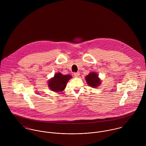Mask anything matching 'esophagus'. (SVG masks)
<instances>
[{
    "label": "esophagus",
    "mask_w": 146,
    "mask_h": 146,
    "mask_svg": "<svg viewBox=\"0 0 146 146\" xmlns=\"http://www.w3.org/2000/svg\"><path fill=\"white\" fill-rule=\"evenodd\" d=\"M74 76L75 77H76V78H77V77H78V76H79V75H80V73L79 72H75V73H74Z\"/></svg>",
    "instance_id": "34e87169"
}]
</instances>
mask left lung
<instances>
[{"instance_id":"obj_1","label":"left lung","mask_w":146,"mask_h":146,"mask_svg":"<svg viewBox=\"0 0 146 146\" xmlns=\"http://www.w3.org/2000/svg\"><path fill=\"white\" fill-rule=\"evenodd\" d=\"M85 80L89 86L92 88H97L101 84V81L98 78V75L94 72L89 73L85 76Z\"/></svg>"}]
</instances>
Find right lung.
Masks as SVG:
<instances>
[{
    "instance_id": "1",
    "label": "right lung",
    "mask_w": 146,
    "mask_h": 146,
    "mask_svg": "<svg viewBox=\"0 0 146 146\" xmlns=\"http://www.w3.org/2000/svg\"><path fill=\"white\" fill-rule=\"evenodd\" d=\"M71 78L70 75H64L60 72L56 73L54 77L48 81V86L53 92H62L66 88L67 82Z\"/></svg>"
}]
</instances>
